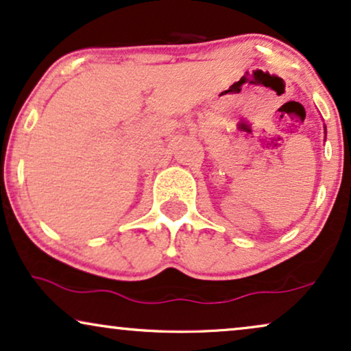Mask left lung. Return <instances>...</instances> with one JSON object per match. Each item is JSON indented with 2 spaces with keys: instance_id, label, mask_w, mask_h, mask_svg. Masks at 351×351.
<instances>
[{
  "instance_id": "8db88e82",
  "label": "left lung",
  "mask_w": 351,
  "mask_h": 351,
  "mask_svg": "<svg viewBox=\"0 0 351 351\" xmlns=\"http://www.w3.org/2000/svg\"><path fill=\"white\" fill-rule=\"evenodd\" d=\"M324 132H326V134H327V131H326V126H324Z\"/></svg>"
}]
</instances>
